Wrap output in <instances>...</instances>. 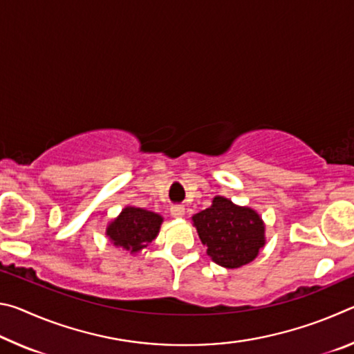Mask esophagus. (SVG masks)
I'll return each mask as SVG.
<instances>
[{"instance_id": "34e87169", "label": "esophagus", "mask_w": 354, "mask_h": 354, "mask_svg": "<svg viewBox=\"0 0 354 354\" xmlns=\"http://www.w3.org/2000/svg\"><path fill=\"white\" fill-rule=\"evenodd\" d=\"M170 214H171L175 218H181V217H184V214H185V207L181 206V205L171 206V207H170Z\"/></svg>"}]
</instances>
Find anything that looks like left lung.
<instances>
[{
    "mask_svg": "<svg viewBox=\"0 0 354 354\" xmlns=\"http://www.w3.org/2000/svg\"><path fill=\"white\" fill-rule=\"evenodd\" d=\"M211 259L225 268H239L254 261L266 245V225L251 207L215 196L212 206L192 217Z\"/></svg>",
    "mask_w": 354,
    "mask_h": 354,
    "instance_id": "obj_1",
    "label": "left lung"
}]
</instances>
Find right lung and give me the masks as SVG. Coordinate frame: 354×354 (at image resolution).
Listing matches in <instances>:
<instances>
[{
	"label": "right lung",
	"instance_id": "obj_1",
	"mask_svg": "<svg viewBox=\"0 0 354 354\" xmlns=\"http://www.w3.org/2000/svg\"><path fill=\"white\" fill-rule=\"evenodd\" d=\"M162 221L164 218L159 214L127 206L107 225L106 236L115 247L136 254L158 237Z\"/></svg>",
	"mask_w": 354,
	"mask_h": 354
}]
</instances>
